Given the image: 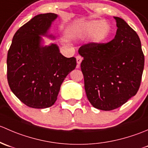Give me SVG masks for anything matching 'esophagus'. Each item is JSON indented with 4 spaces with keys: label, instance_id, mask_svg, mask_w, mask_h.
<instances>
[{
    "label": "esophagus",
    "instance_id": "esophagus-1",
    "mask_svg": "<svg viewBox=\"0 0 148 148\" xmlns=\"http://www.w3.org/2000/svg\"><path fill=\"white\" fill-rule=\"evenodd\" d=\"M76 60H77V68H79V66H80V63H81L82 60H83V58H82L81 56H77V57H76Z\"/></svg>",
    "mask_w": 148,
    "mask_h": 148
}]
</instances>
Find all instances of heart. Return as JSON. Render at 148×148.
<instances>
[{
  "mask_svg": "<svg viewBox=\"0 0 148 148\" xmlns=\"http://www.w3.org/2000/svg\"><path fill=\"white\" fill-rule=\"evenodd\" d=\"M110 25L106 22H102L98 20L91 21L87 24L86 31L88 33H92V40L94 43L98 44L106 40L109 35Z\"/></svg>",
  "mask_w": 148,
  "mask_h": 148,
  "instance_id": "1",
  "label": "heart"
}]
</instances>
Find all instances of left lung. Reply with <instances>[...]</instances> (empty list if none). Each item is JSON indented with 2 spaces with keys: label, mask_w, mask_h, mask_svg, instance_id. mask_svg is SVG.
<instances>
[{
  "label": "left lung",
  "mask_w": 148,
  "mask_h": 148,
  "mask_svg": "<svg viewBox=\"0 0 148 148\" xmlns=\"http://www.w3.org/2000/svg\"><path fill=\"white\" fill-rule=\"evenodd\" d=\"M118 27L113 40L80 47L87 97L94 108L112 110L136 95L145 58L136 32L123 19L114 17Z\"/></svg>",
  "instance_id": "1"
}]
</instances>
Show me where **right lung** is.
<instances>
[{
  "mask_svg": "<svg viewBox=\"0 0 148 148\" xmlns=\"http://www.w3.org/2000/svg\"><path fill=\"white\" fill-rule=\"evenodd\" d=\"M56 13L39 14L15 33L8 52L7 77L10 90L22 103L38 109L56 101L65 77L75 68V58H66L57 44L44 45Z\"/></svg>",
  "mask_w": 148,
  "mask_h": 148,
  "instance_id": "1",
  "label": "right lung"
}]
</instances>
